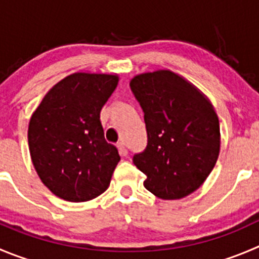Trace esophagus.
Masks as SVG:
<instances>
[{
	"label": "esophagus",
	"instance_id": "1",
	"mask_svg": "<svg viewBox=\"0 0 259 259\" xmlns=\"http://www.w3.org/2000/svg\"><path fill=\"white\" fill-rule=\"evenodd\" d=\"M117 146H118V150H119L120 156H127L128 150H127V147H125V145L123 144V142H119V144H118Z\"/></svg>",
	"mask_w": 259,
	"mask_h": 259
}]
</instances>
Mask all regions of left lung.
<instances>
[{"mask_svg": "<svg viewBox=\"0 0 259 259\" xmlns=\"http://www.w3.org/2000/svg\"><path fill=\"white\" fill-rule=\"evenodd\" d=\"M130 86L146 124V147L134 155V164L146 176L145 188L162 199L188 196L210 176L220 151L212 105L168 70L136 76Z\"/></svg>", "mask_w": 259, "mask_h": 259, "instance_id": "1", "label": "left lung"}]
</instances>
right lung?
<instances>
[{"label":"right lung","mask_w":259,"mask_h":259,"mask_svg":"<svg viewBox=\"0 0 259 259\" xmlns=\"http://www.w3.org/2000/svg\"><path fill=\"white\" fill-rule=\"evenodd\" d=\"M117 83L115 75L72 73L47 93L31 115L34 168L60 198L85 202L109 187L120 156L105 140L100 110Z\"/></svg>","instance_id":"obj_1"}]
</instances>
